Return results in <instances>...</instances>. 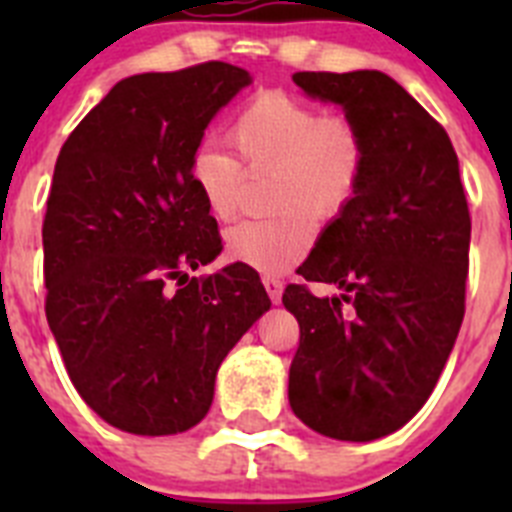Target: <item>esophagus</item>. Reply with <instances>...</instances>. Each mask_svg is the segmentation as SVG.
<instances>
[{"mask_svg": "<svg viewBox=\"0 0 512 512\" xmlns=\"http://www.w3.org/2000/svg\"><path fill=\"white\" fill-rule=\"evenodd\" d=\"M261 282H264L266 292H269V297H271V302H274V305H277V302H282V289H284L282 279L269 277V274H266V277L261 279Z\"/></svg>", "mask_w": 512, "mask_h": 512, "instance_id": "1", "label": "esophagus"}]
</instances>
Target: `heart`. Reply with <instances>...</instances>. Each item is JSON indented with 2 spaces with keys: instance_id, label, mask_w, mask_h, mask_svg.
I'll return each mask as SVG.
<instances>
[{
  "instance_id": "obj_1",
  "label": "heart",
  "mask_w": 512,
  "mask_h": 512,
  "mask_svg": "<svg viewBox=\"0 0 512 512\" xmlns=\"http://www.w3.org/2000/svg\"><path fill=\"white\" fill-rule=\"evenodd\" d=\"M230 143L241 162L205 140L189 158V182L212 217L230 220L241 207L242 169L271 171V207L279 212L269 220L233 225L225 233V248L233 261L282 274L307 256L318 235V217L333 220L356 200L366 169L364 135L351 117L325 115L307 99L264 89L235 115Z\"/></svg>"
}]
</instances>
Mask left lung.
Instances as JSON below:
<instances>
[{
	"mask_svg": "<svg viewBox=\"0 0 512 512\" xmlns=\"http://www.w3.org/2000/svg\"><path fill=\"white\" fill-rule=\"evenodd\" d=\"M292 79L359 125L366 169L356 200L297 269L343 295L315 297L307 284L282 295L300 323L289 405L323 436L374 441L423 408L464 320L472 217L459 158L446 130L382 71Z\"/></svg>",
	"mask_w": 512,
	"mask_h": 512,
	"instance_id": "left-lung-1",
	"label": "left lung"
}]
</instances>
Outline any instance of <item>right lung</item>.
<instances>
[{
    "instance_id": "1",
    "label": "right lung",
    "mask_w": 512,
    "mask_h": 512,
    "mask_svg": "<svg viewBox=\"0 0 512 512\" xmlns=\"http://www.w3.org/2000/svg\"><path fill=\"white\" fill-rule=\"evenodd\" d=\"M248 71L207 61L138 74L74 128L43 220L45 318L76 392L120 431L200 423L230 348L271 307L259 274L187 269L223 251L189 158Z\"/></svg>"
}]
</instances>
